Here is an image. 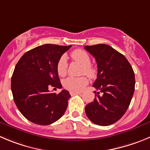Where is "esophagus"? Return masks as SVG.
Masks as SVG:
<instances>
[{"label":"esophagus","instance_id":"obj_1","mask_svg":"<svg viewBox=\"0 0 150 150\" xmlns=\"http://www.w3.org/2000/svg\"><path fill=\"white\" fill-rule=\"evenodd\" d=\"M81 94V92H70V95L71 96H75V95H79Z\"/></svg>","mask_w":150,"mask_h":150}]
</instances>
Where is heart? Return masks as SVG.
<instances>
[{"mask_svg": "<svg viewBox=\"0 0 150 150\" xmlns=\"http://www.w3.org/2000/svg\"><path fill=\"white\" fill-rule=\"evenodd\" d=\"M72 59L83 66V74L87 75L91 78L96 76L97 70L93 66L91 65V59L89 54L81 50H75L71 54ZM57 72L60 76H64L67 72L68 63L66 55H62L57 63ZM88 79L86 77H68L63 82L64 88L72 92L81 91L87 85Z\"/></svg>", "mask_w": 150, "mask_h": 150, "instance_id": "obj_1", "label": "heart"}]
</instances>
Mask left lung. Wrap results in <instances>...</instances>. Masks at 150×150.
<instances>
[{
  "label": "left lung",
  "mask_w": 150,
  "mask_h": 150,
  "mask_svg": "<svg viewBox=\"0 0 150 150\" xmlns=\"http://www.w3.org/2000/svg\"><path fill=\"white\" fill-rule=\"evenodd\" d=\"M84 49L97 62V79L92 86L100 91L85 107L86 116L97 125H111L121 119L129 106L135 91L134 71L125 56L110 46L96 44Z\"/></svg>",
  "instance_id": "1"
}]
</instances>
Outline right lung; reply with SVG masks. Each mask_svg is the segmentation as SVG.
Instances as JSON below:
<instances>
[{"label": "right lung", "mask_w": 150, "mask_h": 150, "mask_svg": "<svg viewBox=\"0 0 150 150\" xmlns=\"http://www.w3.org/2000/svg\"><path fill=\"white\" fill-rule=\"evenodd\" d=\"M72 46L43 44L23 54L11 80L14 101L31 122L49 125L61 118L71 97L67 90L51 93L50 86L61 89L57 63Z\"/></svg>", "instance_id": "obj_1"}]
</instances>
